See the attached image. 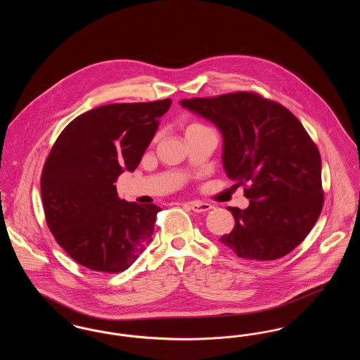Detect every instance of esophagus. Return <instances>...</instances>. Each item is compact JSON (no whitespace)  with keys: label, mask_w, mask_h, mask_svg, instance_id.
Segmentation results:
<instances>
[{"label":"esophagus","mask_w":360,"mask_h":360,"mask_svg":"<svg viewBox=\"0 0 360 360\" xmlns=\"http://www.w3.org/2000/svg\"><path fill=\"white\" fill-rule=\"evenodd\" d=\"M188 206H190V209H191L193 212H197V213H204V212H207V210L213 209V205H210V204H206V202H200V201H194V202H190Z\"/></svg>","instance_id":"esophagus-1"}]
</instances>
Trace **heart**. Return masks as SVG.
I'll use <instances>...</instances> for the list:
<instances>
[{
	"instance_id": "1",
	"label": "heart",
	"mask_w": 360,
	"mask_h": 360,
	"mask_svg": "<svg viewBox=\"0 0 360 360\" xmlns=\"http://www.w3.org/2000/svg\"><path fill=\"white\" fill-rule=\"evenodd\" d=\"M195 125H201V124H197V122H194V124H191V125H188V127H195Z\"/></svg>"
}]
</instances>
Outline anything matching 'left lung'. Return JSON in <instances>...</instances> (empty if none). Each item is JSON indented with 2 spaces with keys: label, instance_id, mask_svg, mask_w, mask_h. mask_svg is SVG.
Returning a JSON list of instances; mask_svg holds the SVG:
<instances>
[{
  "label": "left lung",
  "instance_id": "8db88e82",
  "mask_svg": "<svg viewBox=\"0 0 360 360\" xmlns=\"http://www.w3.org/2000/svg\"><path fill=\"white\" fill-rule=\"evenodd\" d=\"M181 105L219 128L224 170L236 185L248 184L250 205L228 207L235 226L220 241L248 260L288 255L308 236L324 201L321 158L302 124L285 106L248 91Z\"/></svg>",
  "mask_w": 360,
  "mask_h": 360
}]
</instances>
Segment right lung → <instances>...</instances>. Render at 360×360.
<instances>
[{
    "label": "right lung",
    "instance_id": "1",
    "mask_svg": "<svg viewBox=\"0 0 360 360\" xmlns=\"http://www.w3.org/2000/svg\"><path fill=\"white\" fill-rule=\"evenodd\" d=\"M172 100L110 103L70 122L40 179L46 220L58 244L93 271L127 270L153 240L159 206L119 198L116 181L135 172Z\"/></svg>",
    "mask_w": 360,
    "mask_h": 360
}]
</instances>
